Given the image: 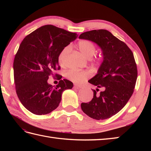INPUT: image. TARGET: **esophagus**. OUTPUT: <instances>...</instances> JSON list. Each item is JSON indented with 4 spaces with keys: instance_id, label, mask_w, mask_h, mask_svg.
Masks as SVG:
<instances>
[{
    "instance_id": "34e87169",
    "label": "esophagus",
    "mask_w": 151,
    "mask_h": 151,
    "mask_svg": "<svg viewBox=\"0 0 151 151\" xmlns=\"http://www.w3.org/2000/svg\"><path fill=\"white\" fill-rule=\"evenodd\" d=\"M75 87L76 88H77V89H81V88H83V86H82V85H79V84H75Z\"/></svg>"
}]
</instances>
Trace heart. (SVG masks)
I'll list each match as a JSON object with an SVG mask.
<instances>
[{
    "instance_id": "1",
    "label": "heart",
    "mask_w": 151,
    "mask_h": 151,
    "mask_svg": "<svg viewBox=\"0 0 151 151\" xmlns=\"http://www.w3.org/2000/svg\"><path fill=\"white\" fill-rule=\"evenodd\" d=\"M78 48L83 55L88 58H90L93 56L96 51V47L95 44L89 40H81L78 43ZM69 51V47L67 46L64 47L61 50L58 55V62L60 64H63L65 62V58ZM101 58H97L96 60H101ZM66 77L70 81L74 82L80 83L82 82L86 79H87L90 76V73L88 70H69L65 74Z\"/></svg>"
}]
</instances>
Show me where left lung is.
I'll list each match as a JSON object with an SVG mask.
<instances>
[{
	"instance_id": "8db88e82",
	"label": "left lung",
	"mask_w": 151,
	"mask_h": 151,
	"mask_svg": "<svg viewBox=\"0 0 151 151\" xmlns=\"http://www.w3.org/2000/svg\"><path fill=\"white\" fill-rule=\"evenodd\" d=\"M79 38L97 44L103 55L97 74L88 81L97 88L93 89L92 100L82 102L81 108L94 119H108L126 105L134 92L137 76L134 54L123 41L106 30L86 32ZM99 88L103 91L97 93Z\"/></svg>"
}]
</instances>
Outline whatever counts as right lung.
<instances>
[{
	"label": "right lung",
	"instance_id": "right-lung-1",
	"mask_svg": "<svg viewBox=\"0 0 151 151\" xmlns=\"http://www.w3.org/2000/svg\"><path fill=\"white\" fill-rule=\"evenodd\" d=\"M78 35L53 25H45L24 38L14 61L15 90L22 104L36 115L50 113L58 106L64 90L73 82L60 80L55 87L47 82L48 76L60 69L58 55Z\"/></svg>",
	"mask_w": 151,
	"mask_h": 151
}]
</instances>
